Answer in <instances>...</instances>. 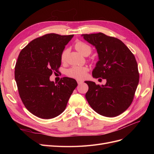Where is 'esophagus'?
I'll return each instance as SVG.
<instances>
[{"instance_id": "obj_1", "label": "esophagus", "mask_w": 154, "mask_h": 154, "mask_svg": "<svg viewBox=\"0 0 154 154\" xmlns=\"http://www.w3.org/2000/svg\"><path fill=\"white\" fill-rule=\"evenodd\" d=\"M83 82V81H82V80H77V83H78V85H80V84H82V83Z\"/></svg>"}]
</instances>
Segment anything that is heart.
Instances as JSON below:
<instances>
[{"label": "heart", "instance_id": "b5f03b06", "mask_svg": "<svg viewBox=\"0 0 154 154\" xmlns=\"http://www.w3.org/2000/svg\"><path fill=\"white\" fill-rule=\"evenodd\" d=\"M76 49L80 52L81 54L85 55V54H90L91 52V48L89 45H88L83 42H77L75 44ZM67 50H64L61 54V61L62 62L66 61L67 58ZM88 71V68L86 67L82 66H74L72 68L69 69L67 71V76L71 78L76 79H83L86 76L87 72Z\"/></svg>", "mask_w": 154, "mask_h": 154}]
</instances>
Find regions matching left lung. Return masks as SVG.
Here are the masks:
<instances>
[{
	"instance_id": "left-lung-1",
	"label": "left lung",
	"mask_w": 154,
	"mask_h": 154,
	"mask_svg": "<svg viewBox=\"0 0 154 154\" xmlns=\"http://www.w3.org/2000/svg\"><path fill=\"white\" fill-rule=\"evenodd\" d=\"M82 36L94 46L98 54L92 76L106 80L105 85L85 82L88 86L85 94L88 104L106 117L122 114L131 105L139 83L136 58L122 41L114 37L102 32Z\"/></svg>"
}]
</instances>
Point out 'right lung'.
<instances>
[{"label": "right lung", "mask_w": 154, "mask_h": 154, "mask_svg": "<svg viewBox=\"0 0 154 154\" xmlns=\"http://www.w3.org/2000/svg\"><path fill=\"white\" fill-rule=\"evenodd\" d=\"M74 35L50 33L32 40L18 56L15 79L20 98L31 113L42 119L62 114L78 83L64 77L58 83L49 80L61 66V54Z\"/></svg>", "instance_id": "1"}]
</instances>
